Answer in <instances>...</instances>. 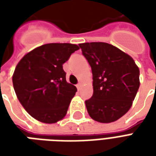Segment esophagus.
Returning <instances> with one entry per match:
<instances>
[{
	"label": "esophagus",
	"instance_id": "34e87169",
	"mask_svg": "<svg viewBox=\"0 0 156 156\" xmlns=\"http://www.w3.org/2000/svg\"><path fill=\"white\" fill-rule=\"evenodd\" d=\"M82 86H83V83L79 82L78 84H77V88H78V90H80V89H81V88H82Z\"/></svg>",
	"mask_w": 156,
	"mask_h": 156
}]
</instances>
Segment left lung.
Returning a JSON list of instances; mask_svg holds the SVG:
<instances>
[{
    "label": "left lung",
    "mask_w": 156,
    "mask_h": 156,
    "mask_svg": "<svg viewBox=\"0 0 156 156\" xmlns=\"http://www.w3.org/2000/svg\"><path fill=\"white\" fill-rule=\"evenodd\" d=\"M92 68L94 94L85 101L89 116L97 122L112 123L132 106L140 87V69L134 59L106 42L78 44Z\"/></svg>",
    "instance_id": "1"
}]
</instances>
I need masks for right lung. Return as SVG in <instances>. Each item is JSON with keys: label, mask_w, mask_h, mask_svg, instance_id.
Masks as SVG:
<instances>
[{"label": "right lung", "mask_w": 156, "mask_h": 156, "mask_svg": "<svg viewBox=\"0 0 156 156\" xmlns=\"http://www.w3.org/2000/svg\"><path fill=\"white\" fill-rule=\"evenodd\" d=\"M79 49L71 43H48L27 52L12 76L16 97L26 111L37 120L54 124L67 115L77 92L66 81L62 64Z\"/></svg>", "instance_id": "right-lung-1"}]
</instances>
